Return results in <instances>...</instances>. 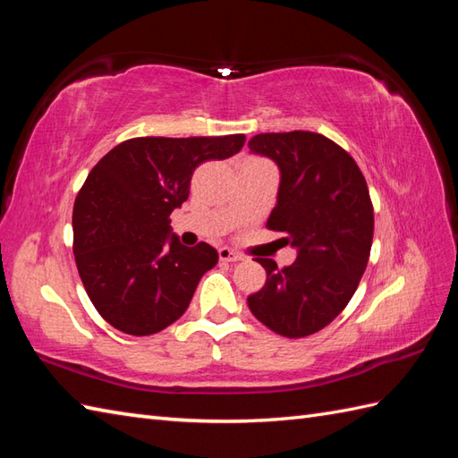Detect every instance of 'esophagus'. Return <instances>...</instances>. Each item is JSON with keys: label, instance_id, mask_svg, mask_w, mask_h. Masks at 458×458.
<instances>
[{"label": "esophagus", "instance_id": "obj_1", "mask_svg": "<svg viewBox=\"0 0 458 458\" xmlns=\"http://www.w3.org/2000/svg\"><path fill=\"white\" fill-rule=\"evenodd\" d=\"M218 258L220 261H224V264H230V261H240L242 256L238 254V251L230 250V248H220L218 250Z\"/></svg>", "mask_w": 458, "mask_h": 458}]
</instances>
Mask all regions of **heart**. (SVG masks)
Returning <instances> with one entry per match:
<instances>
[{
    "label": "heart",
    "mask_w": 458,
    "mask_h": 458,
    "mask_svg": "<svg viewBox=\"0 0 458 458\" xmlns=\"http://www.w3.org/2000/svg\"><path fill=\"white\" fill-rule=\"evenodd\" d=\"M248 161H261V159H248Z\"/></svg>",
    "instance_id": "obj_1"
}]
</instances>
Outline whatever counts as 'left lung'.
<instances>
[{
  "label": "left lung",
  "instance_id": "8db88e82",
  "mask_svg": "<svg viewBox=\"0 0 458 458\" xmlns=\"http://www.w3.org/2000/svg\"><path fill=\"white\" fill-rule=\"evenodd\" d=\"M248 148L277 163V204L266 226L299 251L284 269L256 258L267 279L248 307L281 336L315 335L343 313L368 266L374 207L366 179L352 155L320 133H258Z\"/></svg>",
  "mask_w": 458,
  "mask_h": 458
}]
</instances>
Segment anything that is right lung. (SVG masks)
I'll return each mask as SVG.
<instances>
[{"mask_svg":"<svg viewBox=\"0 0 458 458\" xmlns=\"http://www.w3.org/2000/svg\"><path fill=\"white\" fill-rule=\"evenodd\" d=\"M244 141V133L133 138L94 165L74 200L72 250L86 293L114 328L148 336L187 310L218 251L207 242L182 246L169 236V216L189 199L194 169Z\"/></svg>","mask_w":458,"mask_h":458,"instance_id":"right-lung-1","label":"right lung"}]
</instances>
